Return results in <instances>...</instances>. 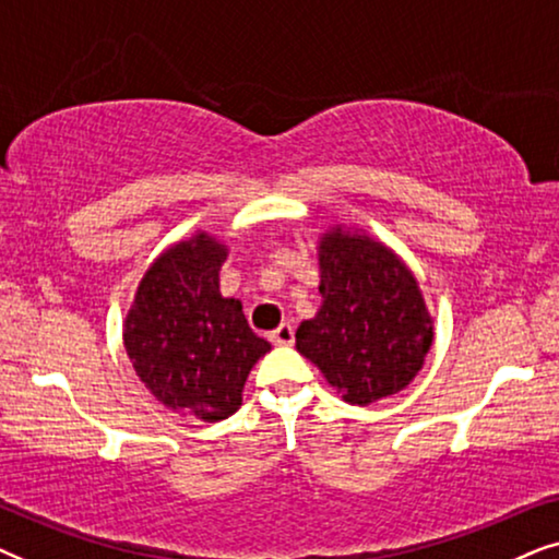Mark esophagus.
<instances>
[{
    "instance_id": "esophagus-1",
    "label": "esophagus",
    "mask_w": 559,
    "mask_h": 559,
    "mask_svg": "<svg viewBox=\"0 0 559 559\" xmlns=\"http://www.w3.org/2000/svg\"><path fill=\"white\" fill-rule=\"evenodd\" d=\"M270 341L274 343V346H293L295 328L289 323H282L280 328H274V331L270 333Z\"/></svg>"
}]
</instances>
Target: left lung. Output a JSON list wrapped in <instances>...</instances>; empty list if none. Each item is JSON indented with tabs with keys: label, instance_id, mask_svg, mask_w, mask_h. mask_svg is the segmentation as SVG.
<instances>
[{
	"label": "left lung",
	"instance_id": "8db88e82",
	"mask_svg": "<svg viewBox=\"0 0 559 559\" xmlns=\"http://www.w3.org/2000/svg\"><path fill=\"white\" fill-rule=\"evenodd\" d=\"M318 262L323 305L297 328V350L348 404L402 392L432 346L415 274L381 241L341 226L320 236Z\"/></svg>",
	"mask_w": 559,
	"mask_h": 559
}]
</instances>
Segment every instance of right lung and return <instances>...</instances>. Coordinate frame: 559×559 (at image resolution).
<instances>
[{
  "label": "right lung",
  "instance_id": "obj_1",
  "mask_svg": "<svg viewBox=\"0 0 559 559\" xmlns=\"http://www.w3.org/2000/svg\"><path fill=\"white\" fill-rule=\"evenodd\" d=\"M226 243L198 231L163 251L136 287L124 348L144 386L178 415L218 423L241 407V392L272 346L251 331L241 302L224 297Z\"/></svg>",
  "mask_w": 559,
  "mask_h": 559
}]
</instances>
